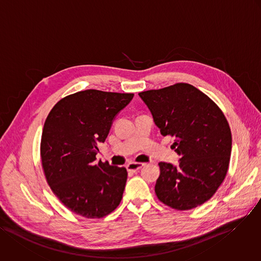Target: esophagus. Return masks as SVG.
I'll return each instance as SVG.
<instances>
[{
    "label": "esophagus",
    "mask_w": 261,
    "mask_h": 261,
    "mask_svg": "<svg viewBox=\"0 0 261 261\" xmlns=\"http://www.w3.org/2000/svg\"><path fill=\"white\" fill-rule=\"evenodd\" d=\"M145 166V164H142V163H129L127 164L126 166V169L128 172H137L139 171L141 168H143Z\"/></svg>",
    "instance_id": "34e87169"
}]
</instances>
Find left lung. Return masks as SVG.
Returning a JSON list of instances; mask_svg holds the SVG:
<instances>
[{"label":"left lung","instance_id":"1","mask_svg":"<svg viewBox=\"0 0 261 261\" xmlns=\"http://www.w3.org/2000/svg\"><path fill=\"white\" fill-rule=\"evenodd\" d=\"M163 136L175 138L178 167L160 163L155 193L165 204L186 211L209 200L222 184L231 153L229 124L216 103L188 83L142 91Z\"/></svg>","mask_w":261,"mask_h":261}]
</instances>
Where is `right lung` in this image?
I'll list each match as a JSON object with an SVG mask.
<instances>
[{"instance_id":"add662e5","label":"right lung","mask_w":261,"mask_h":261,"mask_svg":"<svg viewBox=\"0 0 261 261\" xmlns=\"http://www.w3.org/2000/svg\"><path fill=\"white\" fill-rule=\"evenodd\" d=\"M134 93L87 89L59 100L49 112L41 138V162L52 192L73 213L102 218L119 205L125 168L95 162L115 116Z\"/></svg>"}]
</instances>
